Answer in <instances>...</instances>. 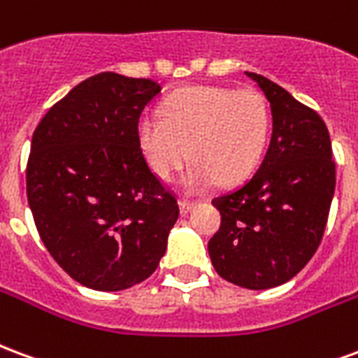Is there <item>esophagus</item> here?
Instances as JSON below:
<instances>
[{
	"label": "esophagus",
	"instance_id": "1",
	"mask_svg": "<svg viewBox=\"0 0 358 358\" xmlns=\"http://www.w3.org/2000/svg\"><path fill=\"white\" fill-rule=\"evenodd\" d=\"M178 207H180V213H182V215H186V213H189V210L194 209L195 203L187 201V199H182V201L178 203Z\"/></svg>",
	"mask_w": 358,
	"mask_h": 358
}]
</instances>
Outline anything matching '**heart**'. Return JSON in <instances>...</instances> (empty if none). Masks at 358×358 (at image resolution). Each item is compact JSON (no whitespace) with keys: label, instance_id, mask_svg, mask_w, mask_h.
<instances>
[{"label":"heart","instance_id":"1","mask_svg":"<svg viewBox=\"0 0 358 358\" xmlns=\"http://www.w3.org/2000/svg\"><path fill=\"white\" fill-rule=\"evenodd\" d=\"M270 136V110L255 90L187 86L169 95L159 117H143L136 140L149 171L163 182L195 161L187 186L203 189L251 178L263 161Z\"/></svg>","mask_w":358,"mask_h":358}]
</instances>
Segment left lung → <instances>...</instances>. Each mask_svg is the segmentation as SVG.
<instances>
[{
    "mask_svg": "<svg viewBox=\"0 0 358 358\" xmlns=\"http://www.w3.org/2000/svg\"><path fill=\"white\" fill-rule=\"evenodd\" d=\"M272 110V138L259 171L234 192L213 199L220 228L209 240L213 266L228 282L268 289L292 280L322 241L336 163L320 115L261 74Z\"/></svg>",
    "mask_w": 358,
    "mask_h": 358,
    "instance_id": "8db88e82",
    "label": "left lung"
}]
</instances>
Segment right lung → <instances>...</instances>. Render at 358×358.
<instances>
[{
  "label": "right lung",
  "instance_id": "1",
  "mask_svg": "<svg viewBox=\"0 0 358 358\" xmlns=\"http://www.w3.org/2000/svg\"><path fill=\"white\" fill-rule=\"evenodd\" d=\"M161 86L95 74L51 107L32 136L28 205L50 255L78 284L120 292L159 266L178 220L176 197L136 140Z\"/></svg>",
  "mask_w": 358,
  "mask_h": 358
}]
</instances>
